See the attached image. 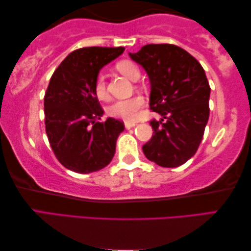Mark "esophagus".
Instances as JSON below:
<instances>
[{"mask_svg": "<svg viewBox=\"0 0 251 251\" xmlns=\"http://www.w3.org/2000/svg\"><path fill=\"white\" fill-rule=\"evenodd\" d=\"M135 125H137V122H130V121H126L125 122V126H126V128H132V126H134Z\"/></svg>", "mask_w": 251, "mask_h": 251, "instance_id": "esophagus-1", "label": "esophagus"}]
</instances>
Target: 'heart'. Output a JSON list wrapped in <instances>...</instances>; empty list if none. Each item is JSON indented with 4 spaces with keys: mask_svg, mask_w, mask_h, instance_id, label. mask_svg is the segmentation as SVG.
<instances>
[{
    "mask_svg": "<svg viewBox=\"0 0 251 251\" xmlns=\"http://www.w3.org/2000/svg\"><path fill=\"white\" fill-rule=\"evenodd\" d=\"M116 68L119 72L130 80H137L140 75V71L137 64L130 60H121L116 64ZM94 92L100 100H106L109 98L108 90H106V82L104 75L100 73L94 81ZM145 104V100L141 96H133L128 99H120L111 103L106 112L110 117L121 119L125 121L137 120L138 114L141 108Z\"/></svg>",
    "mask_w": 251,
    "mask_h": 251,
    "instance_id": "1",
    "label": "heart"
}]
</instances>
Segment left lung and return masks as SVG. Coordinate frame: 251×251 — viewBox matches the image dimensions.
<instances>
[{"label":"left lung","mask_w":251,"mask_h":251,"mask_svg":"<svg viewBox=\"0 0 251 251\" xmlns=\"http://www.w3.org/2000/svg\"><path fill=\"white\" fill-rule=\"evenodd\" d=\"M131 59L141 64L151 83L153 134L142 150L160 167L176 168L198 150L209 119L210 85L203 68L190 53L175 44H147Z\"/></svg>","instance_id":"8db88e82"}]
</instances>
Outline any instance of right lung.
Here are the masks:
<instances>
[{
	"mask_svg": "<svg viewBox=\"0 0 251 251\" xmlns=\"http://www.w3.org/2000/svg\"><path fill=\"white\" fill-rule=\"evenodd\" d=\"M125 48H82L55 69L44 96V123L49 142L59 162L77 174H90L111 162L125 125L103 114L94 92L100 69Z\"/></svg>",
	"mask_w": 251,
	"mask_h": 251,
	"instance_id": "obj_1",
	"label": "right lung"
}]
</instances>
